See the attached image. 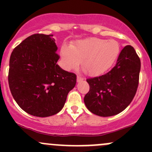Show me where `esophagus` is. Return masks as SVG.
<instances>
[{
    "instance_id": "34e87169",
    "label": "esophagus",
    "mask_w": 152,
    "mask_h": 152,
    "mask_svg": "<svg viewBox=\"0 0 152 152\" xmlns=\"http://www.w3.org/2000/svg\"><path fill=\"white\" fill-rule=\"evenodd\" d=\"M82 80H83V78H82L80 76H79V75H78V76H77V82H81Z\"/></svg>"
}]
</instances>
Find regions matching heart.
I'll return each mask as SVG.
<instances>
[{
	"label": "heart",
	"mask_w": 152,
	"mask_h": 152,
	"mask_svg": "<svg viewBox=\"0 0 152 152\" xmlns=\"http://www.w3.org/2000/svg\"><path fill=\"white\" fill-rule=\"evenodd\" d=\"M120 52V44L116 40L93 37L76 41L70 47L63 45L61 56L67 70L76 69L82 62L86 73L99 76L112 67Z\"/></svg>",
	"instance_id": "obj_1"
}]
</instances>
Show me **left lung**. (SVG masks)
Returning <instances> with one entry per match:
<instances>
[{
	"label": "left lung",
	"instance_id": "8db88e82",
	"mask_svg": "<svg viewBox=\"0 0 152 152\" xmlns=\"http://www.w3.org/2000/svg\"><path fill=\"white\" fill-rule=\"evenodd\" d=\"M140 59L134 48L122 49L116 65L108 73L87 79L90 90L84 102L93 114L102 117L115 115L131 103L137 92Z\"/></svg>",
	"mask_w": 152,
	"mask_h": 152
}]
</instances>
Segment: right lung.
Masks as SVG:
<instances>
[{
    "label": "right lung",
    "instance_id": "add662e5",
    "mask_svg": "<svg viewBox=\"0 0 152 152\" xmlns=\"http://www.w3.org/2000/svg\"><path fill=\"white\" fill-rule=\"evenodd\" d=\"M53 34H35L14 48L10 59V91L19 107L31 115L59 113L75 87V73L56 64L59 56Z\"/></svg>",
    "mask_w": 152,
    "mask_h": 152
}]
</instances>
